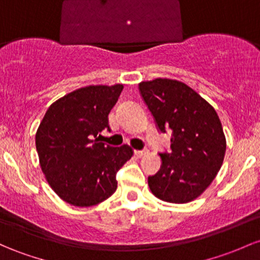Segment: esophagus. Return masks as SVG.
Wrapping results in <instances>:
<instances>
[{"label":"esophagus","mask_w":260,"mask_h":260,"mask_svg":"<svg viewBox=\"0 0 260 260\" xmlns=\"http://www.w3.org/2000/svg\"><path fill=\"white\" fill-rule=\"evenodd\" d=\"M145 154H148V149H143V150H135V155L137 158H142L144 156Z\"/></svg>","instance_id":"esophagus-1"}]
</instances>
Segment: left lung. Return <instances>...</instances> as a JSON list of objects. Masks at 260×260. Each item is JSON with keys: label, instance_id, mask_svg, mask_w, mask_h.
Segmentation results:
<instances>
[{"label": "left lung", "instance_id": "1", "mask_svg": "<svg viewBox=\"0 0 260 260\" xmlns=\"http://www.w3.org/2000/svg\"><path fill=\"white\" fill-rule=\"evenodd\" d=\"M139 91L158 129L172 132V150L159 154L161 167L148 178L149 189L162 201H192L210 186L223 162L226 137L217 113L178 80L143 81Z\"/></svg>", "mask_w": 260, "mask_h": 260}]
</instances>
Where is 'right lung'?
<instances>
[{"label": "right lung", "instance_id": "1", "mask_svg": "<svg viewBox=\"0 0 260 260\" xmlns=\"http://www.w3.org/2000/svg\"><path fill=\"white\" fill-rule=\"evenodd\" d=\"M123 85H91L56 100L36 135L42 172L59 198L78 207L98 205L117 189L116 174L133 155L127 144L99 142Z\"/></svg>", "mask_w": 260, "mask_h": 260}]
</instances>
